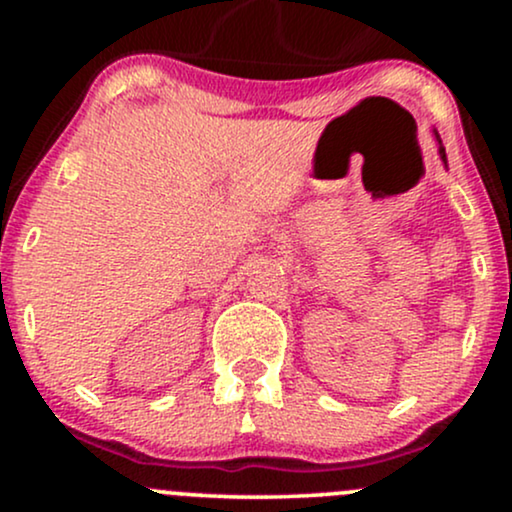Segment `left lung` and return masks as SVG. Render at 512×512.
<instances>
[{
	"instance_id": "left-lung-1",
	"label": "left lung",
	"mask_w": 512,
	"mask_h": 512,
	"mask_svg": "<svg viewBox=\"0 0 512 512\" xmlns=\"http://www.w3.org/2000/svg\"><path fill=\"white\" fill-rule=\"evenodd\" d=\"M436 139H438V154H440V158H443V163H445V166H448V158H445V149H443V142H440L438 132H436Z\"/></svg>"
}]
</instances>
